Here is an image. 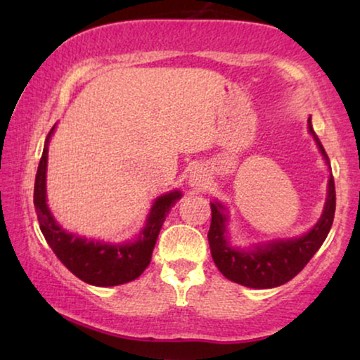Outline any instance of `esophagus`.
<instances>
[{
  "instance_id": "34e87169",
  "label": "esophagus",
  "mask_w": 360,
  "mask_h": 360,
  "mask_svg": "<svg viewBox=\"0 0 360 360\" xmlns=\"http://www.w3.org/2000/svg\"><path fill=\"white\" fill-rule=\"evenodd\" d=\"M206 180H208V175H206V172L201 169V167H195V169L190 172L188 184L190 186H193V188L201 190L206 185Z\"/></svg>"
}]
</instances>
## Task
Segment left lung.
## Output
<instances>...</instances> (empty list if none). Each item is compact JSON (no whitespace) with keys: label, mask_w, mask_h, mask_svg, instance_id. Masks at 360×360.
<instances>
[{"label":"left lung","mask_w":360,"mask_h":360,"mask_svg":"<svg viewBox=\"0 0 360 360\" xmlns=\"http://www.w3.org/2000/svg\"><path fill=\"white\" fill-rule=\"evenodd\" d=\"M308 127L319 147L324 160L329 167L326 150L311 127V117L308 120ZM331 169V167H329ZM211 205V226L208 231V240L211 255L219 272L231 282L240 283L249 288H274L287 283L295 275L304 269L321 244L326 239L333 226L334 211H336V190H334L333 174L328 181V198L323 214L316 224L307 234L295 239L270 240L267 244L255 245L254 249H238L228 243V214L226 208L218 201Z\"/></svg>","instance_id":"8db88e82"}]
</instances>
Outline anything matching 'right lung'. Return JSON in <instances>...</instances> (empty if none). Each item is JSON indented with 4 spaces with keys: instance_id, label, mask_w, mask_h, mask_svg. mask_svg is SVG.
I'll use <instances>...</instances> for the list:
<instances>
[{
    "instance_id": "1",
    "label": "right lung",
    "mask_w": 360,
    "mask_h": 360,
    "mask_svg": "<svg viewBox=\"0 0 360 360\" xmlns=\"http://www.w3.org/2000/svg\"><path fill=\"white\" fill-rule=\"evenodd\" d=\"M53 129L56 126L52 127L46 139L41 162L37 167L36 184H34V206H36L39 228H41L44 238L58 260L83 282L96 285V287H115V285L131 282L139 277L150 264L152 250L159 238L165 216L169 214L175 201L180 200L181 193L175 190L159 196L152 205L144 229L129 243L106 244L67 233L57 224L46 203L47 152Z\"/></svg>"
}]
</instances>
